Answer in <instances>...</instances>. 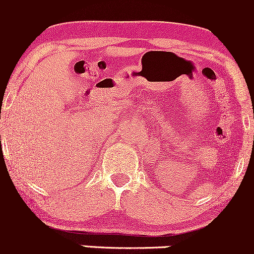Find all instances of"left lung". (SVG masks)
I'll list each match as a JSON object with an SVG mask.
<instances>
[{"mask_svg": "<svg viewBox=\"0 0 254 254\" xmlns=\"http://www.w3.org/2000/svg\"><path fill=\"white\" fill-rule=\"evenodd\" d=\"M253 140H254V136H253Z\"/></svg>", "mask_w": 254, "mask_h": 254, "instance_id": "obj_1", "label": "left lung"}]
</instances>
